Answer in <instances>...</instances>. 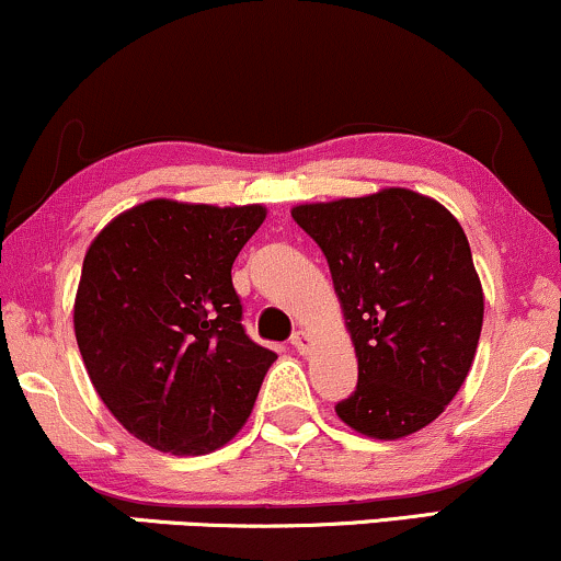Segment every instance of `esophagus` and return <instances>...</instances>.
I'll return each mask as SVG.
<instances>
[{
	"instance_id": "esophagus-1",
	"label": "esophagus",
	"mask_w": 561,
	"mask_h": 561,
	"mask_svg": "<svg viewBox=\"0 0 561 561\" xmlns=\"http://www.w3.org/2000/svg\"><path fill=\"white\" fill-rule=\"evenodd\" d=\"M291 346H294L299 354H307L309 346H312V339H309V333H305V331H296V333L291 335Z\"/></svg>"
}]
</instances>
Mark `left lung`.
Wrapping results in <instances>:
<instances>
[{"label": "left lung", "mask_w": 561, "mask_h": 561, "mask_svg": "<svg viewBox=\"0 0 561 561\" xmlns=\"http://www.w3.org/2000/svg\"><path fill=\"white\" fill-rule=\"evenodd\" d=\"M291 217L325 254L359 378L335 414L393 440L431 425L470 373L483 288L462 226L410 188L301 204Z\"/></svg>", "instance_id": "obj_1"}]
</instances>
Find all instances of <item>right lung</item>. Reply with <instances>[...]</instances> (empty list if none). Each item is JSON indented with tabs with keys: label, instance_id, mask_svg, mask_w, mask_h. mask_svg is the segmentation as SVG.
<instances>
[{
	"label": "right lung",
	"instance_id": "add662e5",
	"mask_svg": "<svg viewBox=\"0 0 561 561\" xmlns=\"http://www.w3.org/2000/svg\"><path fill=\"white\" fill-rule=\"evenodd\" d=\"M262 220L260 204L151 199L117 215L85 252L78 348L107 410L151 449H220L278 359L247 335L230 278Z\"/></svg>",
	"mask_w": 561,
	"mask_h": 561
}]
</instances>
